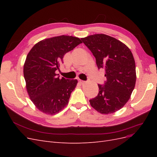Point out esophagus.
Segmentation results:
<instances>
[{
  "label": "esophagus",
  "mask_w": 157,
  "mask_h": 157,
  "mask_svg": "<svg viewBox=\"0 0 157 157\" xmlns=\"http://www.w3.org/2000/svg\"><path fill=\"white\" fill-rule=\"evenodd\" d=\"M79 82L82 85H84L85 83H86V81H84V80H79Z\"/></svg>",
  "instance_id": "obj_1"
}]
</instances>
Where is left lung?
Returning a JSON list of instances; mask_svg holds the SVG:
<instances>
[{"mask_svg":"<svg viewBox=\"0 0 157 157\" xmlns=\"http://www.w3.org/2000/svg\"><path fill=\"white\" fill-rule=\"evenodd\" d=\"M96 58L98 69H104L107 80L98 84V96L90 99L91 106L101 114L115 113L124 107L134 89L136 64L127 46L115 38L96 34L82 38Z\"/></svg>","mask_w":157,"mask_h":157,"instance_id":"8db88e82","label":"left lung"}]
</instances>
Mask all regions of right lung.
I'll return each instance as SVG.
<instances>
[{
	"mask_svg": "<svg viewBox=\"0 0 157 157\" xmlns=\"http://www.w3.org/2000/svg\"><path fill=\"white\" fill-rule=\"evenodd\" d=\"M82 43L79 38L61 35L42 40L28 53L23 66L27 91L36 107L48 115H55L69 103L77 79L59 78L64 55Z\"/></svg>",
	"mask_w": 157,
	"mask_h": 157,
	"instance_id": "obj_1",
	"label": "right lung"
}]
</instances>
